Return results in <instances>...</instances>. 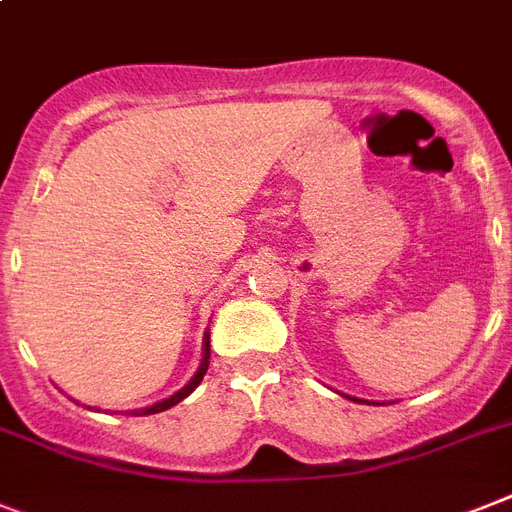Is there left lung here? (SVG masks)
Returning <instances> with one entry per match:
<instances>
[{"mask_svg": "<svg viewBox=\"0 0 512 512\" xmlns=\"http://www.w3.org/2000/svg\"><path fill=\"white\" fill-rule=\"evenodd\" d=\"M352 402H365V400H357V397H350ZM365 405H368V402H365ZM373 405H378V402H373Z\"/></svg>", "mask_w": 512, "mask_h": 512, "instance_id": "1", "label": "left lung"}]
</instances>
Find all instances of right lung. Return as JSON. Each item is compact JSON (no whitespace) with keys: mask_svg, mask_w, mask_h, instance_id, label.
Masks as SVG:
<instances>
[{"mask_svg":"<svg viewBox=\"0 0 512 512\" xmlns=\"http://www.w3.org/2000/svg\"><path fill=\"white\" fill-rule=\"evenodd\" d=\"M207 365H210V334H205V352H202V365L197 368V373H194V378H191L189 384L184 386V389H178L176 394H170L168 400H162V402H155L152 407H141V410H134V415H155V413H162V410H168V407L178 405L181 400H186L194 389L199 386V381L205 378L207 373Z\"/></svg>","mask_w":512,"mask_h":512,"instance_id":"right-lung-1","label":"right lung"}]
</instances>
